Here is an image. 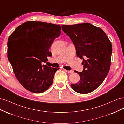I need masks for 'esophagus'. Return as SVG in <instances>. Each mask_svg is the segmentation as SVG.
I'll use <instances>...</instances> for the list:
<instances>
[{
  "mask_svg": "<svg viewBox=\"0 0 124 124\" xmlns=\"http://www.w3.org/2000/svg\"><path fill=\"white\" fill-rule=\"evenodd\" d=\"M65 71L67 72H68V73H69V74H72V73H73V70H65Z\"/></svg>",
  "mask_w": 124,
  "mask_h": 124,
  "instance_id": "esophagus-1",
  "label": "esophagus"
}]
</instances>
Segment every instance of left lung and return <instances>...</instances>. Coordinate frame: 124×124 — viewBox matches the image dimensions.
I'll return each mask as SVG.
<instances>
[{
	"label": "left lung",
	"instance_id": "left-lung-1",
	"mask_svg": "<svg viewBox=\"0 0 124 124\" xmlns=\"http://www.w3.org/2000/svg\"><path fill=\"white\" fill-rule=\"evenodd\" d=\"M62 29L75 45L76 55L83 59L80 80L71 84L78 93L94 91L103 82L111 66L112 44L104 31L88 23L62 25Z\"/></svg>",
	"mask_w": 124,
	"mask_h": 124
}]
</instances>
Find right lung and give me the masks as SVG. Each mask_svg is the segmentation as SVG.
<instances>
[{
  "mask_svg": "<svg viewBox=\"0 0 124 124\" xmlns=\"http://www.w3.org/2000/svg\"><path fill=\"white\" fill-rule=\"evenodd\" d=\"M61 30L59 25L31 21L19 26L10 35L8 58L17 79L26 89L39 93L52 85L59 69L47 65V57L52 55L50 46Z\"/></svg>",
  "mask_w": 124,
  "mask_h": 124,
  "instance_id": "1",
  "label": "right lung"
}]
</instances>
